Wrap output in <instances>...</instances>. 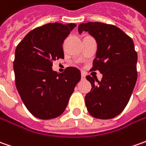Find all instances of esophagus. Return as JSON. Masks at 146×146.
<instances>
[{
    "label": "esophagus",
    "mask_w": 146,
    "mask_h": 146,
    "mask_svg": "<svg viewBox=\"0 0 146 146\" xmlns=\"http://www.w3.org/2000/svg\"><path fill=\"white\" fill-rule=\"evenodd\" d=\"M84 79H85V73L81 72V80H84Z\"/></svg>",
    "instance_id": "obj_1"
}]
</instances>
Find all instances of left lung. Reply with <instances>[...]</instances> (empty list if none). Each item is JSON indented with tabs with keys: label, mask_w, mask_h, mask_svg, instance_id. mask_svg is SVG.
<instances>
[{
	"label": "left lung",
	"mask_w": 146,
	"mask_h": 146,
	"mask_svg": "<svg viewBox=\"0 0 146 146\" xmlns=\"http://www.w3.org/2000/svg\"><path fill=\"white\" fill-rule=\"evenodd\" d=\"M78 31H88L96 39L98 50L91 70L102 74L101 81L86 76L92 85L85 96L88 111L97 119L115 118L126 107L137 80L133 40L116 26L100 22L81 23Z\"/></svg>",
	"instance_id": "obj_1"
}]
</instances>
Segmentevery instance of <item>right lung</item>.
<instances>
[{"mask_svg": "<svg viewBox=\"0 0 146 146\" xmlns=\"http://www.w3.org/2000/svg\"><path fill=\"white\" fill-rule=\"evenodd\" d=\"M76 26L44 24L28 32L16 47V88L27 109L40 119L62 115L81 79L76 67L69 66L61 74L52 70L53 61L64 58L62 44Z\"/></svg>", "mask_w": 146, "mask_h": 146, "instance_id": "right-lung-1", "label": "right lung"}]
</instances>
